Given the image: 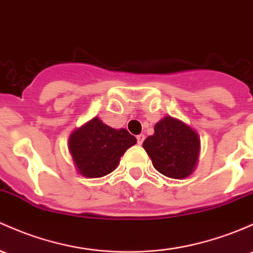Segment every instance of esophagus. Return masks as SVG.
Returning a JSON list of instances; mask_svg holds the SVG:
<instances>
[{
  "label": "esophagus",
  "instance_id": "esophagus-1",
  "mask_svg": "<svg viewBox=\"0 0 253 253\" xmlns=\"http://www.w3.org/2000/svg\"><path fill=\"white\" fill-rule=\"evenodd\" d=\"M144 139H145V137H144V134H138V135H137V141H138V144H139V145H141V144H143Z\"/></svg>",
  "mask_w": 253,
  "mask_h": 253
}]
</instances>
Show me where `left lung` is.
I'll use <instances>...</instances> for the list:
<instances>
[{"instance_id": "1", "label": "left lung", "mask_w": 253, "mask_h": 253, "mask_svg": "<svg viewBox=\"0 0 253 253\" xmlns=\"http://www.w3.org/2000/svg\"><path fill=\"white\" fill-rule=\"evenodd\" d=\"M143 148L161 174L171 179H184L197 165L199 139L190 126L166 116L155 125V133L144 140Z\"/></svg>"}]
</instances>
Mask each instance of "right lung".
I'll list each match as a JSON object with an SVG mask.
<instances>
[{
	"mask_svg": "<svg viewBox=\"0 0 253 253\" xmlns=\"http://www.w3.org/2000/svg\"><path fill=\"white\" fill-rule=\"evenodd\" d=\"M137 143L125 128L114 129L93 118L69 137V151L80 174L101 177L118 167L120 157Z\"/></svg>",
	"mask_w": 253,
	"mask_h": 253,
	"instance_id": "add662e5",
	"label": "right lung"
}]
</instances>
